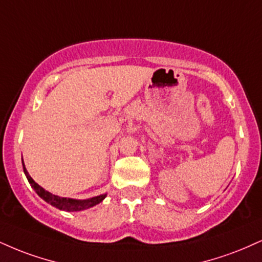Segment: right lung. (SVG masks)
Segmentation results:
<instances>
[{
	"label": "right lung",
	"instance_id": "add662e5",
	"mask_svg": "<svg viewBox=\"0 0 262 262\" xmlns=\"http://www.w3.org/2000/svg\"><path fill=\"white\" fill-rule=\"evenodd\" d=\"M21 163H23V171L25 173V176H27L28 182L30 183L31 188L36 191V194L39 195L41 199L45 200L46 203L52 205V206L57 207V209H59V210L68 211V212L83 211V210L90 209V207L95 206V205H97V204H100L101 201H102L107 196V194H101V195H97V196L89 198V199L79 200V199H71V198H62V196H58V195L51 194L50 191H47L43 188H41L40 185L30 177V174L28 173L27 168H25L23 159H21Z\"/></svg>",
	"mask_w": 262,
	"mask_h": 262
}]
</instances>
